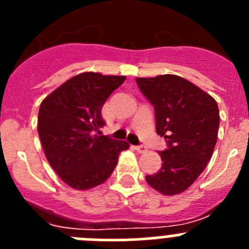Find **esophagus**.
I'll use <instances>...</instances> for the list:
<instances>
[{"mask_svg": "<svg viewBox=\"0 0 249 249\" xmlns=\"http://www.w3.org/2000/svg\"><path fill=\"white\" fill-rule=\"evenodd\" d=\"M135 148H136V151L140 152V153H146V152H147V147L142 146V144H141V146H136Z\"/></svg>", "mask_w": 249, "mask_h": 249, "instance_id": "obj_1", "label": "esophagus"}]
</instances>
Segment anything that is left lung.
<instances>
[{
	"label": "left lung",
	"mask_w": 249,
	"mask_h": 249,
	"mask_svg": "<svg viewBox=\"0 0 249 249\" xmlns=\"http://www.w3.org/2000/svg\"><path fill=\"white\" fill-rule=\"evenodd\" d=\"M155 107L156 132L167 140L162 168L146 176L152 188L173 196L186 191L207 167L217 143L219 111L212 96L176 74L136 78Z\"/></svg>",
	"instance_id": "1"
}]
</instances>
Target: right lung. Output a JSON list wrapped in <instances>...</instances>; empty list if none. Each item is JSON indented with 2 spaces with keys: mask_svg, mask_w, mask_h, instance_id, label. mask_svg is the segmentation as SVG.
<instances>
[{
  "mask_svg": "<svg viewBox=\"0 0 249 249\" xmlns=\"http://www.w3.org/2000/svg\"><path fill=\"white\" fill-rule=\"evenodd\" d=\"M124 80V76L83 72L66 81L39 106L37 129L46 158L74 190L103 183L121 152L129 147L126 141L100 136L98 131L105 124L102 106Z\"/></svg>",
  "mask_w": 249,
  "mask_h": 249,
  "instance_id": "1",
  "label": "right lung"
}]
</instances>
